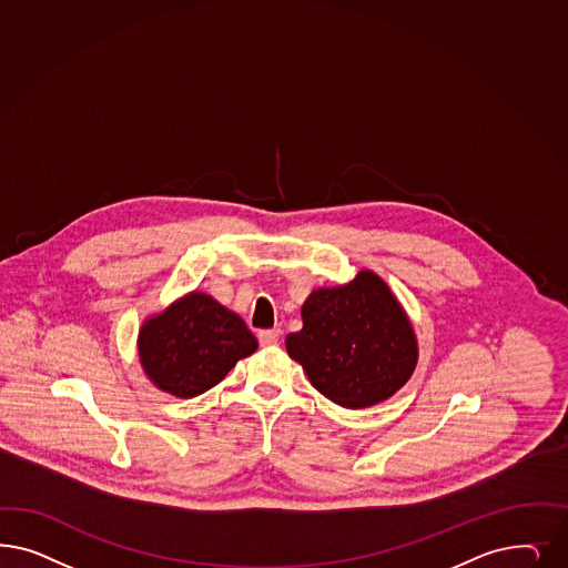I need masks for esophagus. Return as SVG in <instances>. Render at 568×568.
Segmentation results:
<instances>
[{
  "mask_svg": "<svg viewBox=\"0 0 568 568\" xmlns=\"http://www.w3.org/2000/svg\"><path fill=\"white\" fill-rule=\"evenodd\" d=\"M280 329L272 328V329H261L258 332V343L263 345V347H270V345H275L277 341H280Z\"/></svg>",
  "mask_w": 568,
  "mask_h": 568,
  "instance_id": "1",
  "label": "esophagus"
}]
</instances>
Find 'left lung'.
Wrapping results in <instances>:
<instances>
[{"label":"left lung","mask_w":568,"mask_h":568,"mask_svg":"<svg viewBox=\"0 0 568 568\" xmlns=\"http://www.w3.org/2000/svg\"><path fill=\"white\" fill-rule=\"evenodd\" d=\"M303 328L286 351L326 399L364 409L393 397L418 364V338L407 313L372 270L347 284L315 288L303 303Z\"/></svg>","instance_id":"obj_1"}]
</instances>
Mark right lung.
Segmentation results:
<instances>
[{
  "instance_id": "add662e5",
  "label": "right lung",
  "mask_w": 568,
  "mask_h": 568,
  "mask_svg": "<svg viewBox=\"0 0 568 568\" xmlns=\"http://www.w3.org/2000/svg\"><path fill=\"white\" fill-rule=\"evenodd\" d=\"M256 347L239 313L201 291L183 294L163 312L148 315L138 332V355L148 381L180 399L199 397L220 385Z\"/></svg>"
}]
</instances>
